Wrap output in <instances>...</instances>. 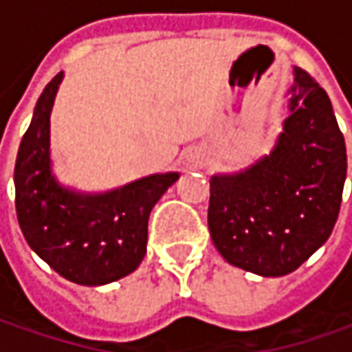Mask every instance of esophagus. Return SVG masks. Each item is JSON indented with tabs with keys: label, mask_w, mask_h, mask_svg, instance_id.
I'll use <instances>...</instances> for the list:
<instances>
[{
	"label": "esophagus",
	"mask_w": 352,
	"mask_h": 352,
	"mask_svg": "<svg viewBox=\"0 0 352 352\" xmlns=\"http://www.w3.org/2000/svg\"><path fill=\"white\" fill-rule=\"evenodd\" d=\"M199 155L197 153H187V157H185V165H187L188 169H195L197 165H199Z\"/></svg>",
	"instance_id": "34e87169"
}]
</instances>
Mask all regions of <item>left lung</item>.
I'll return each instance as SVG.
<instances>
[{
    "instance_id": "8db88e82",
    "label": "left lung",
    "mask_w": 352,
    "mask_h": 352,
    "mask_svg": "<svg viewBox=\"0 0 352 352\" xmlns=\"http://www.w3.org/2000/svg\"><path fill=\"white\" fill-rule=\"evenodd\" d=\"M290 115L271 155L210 181L208 230L230 265L261 276L296 271L339 216L346 148L327 93L294 67Z\"/></svg>"
}]
</instances>
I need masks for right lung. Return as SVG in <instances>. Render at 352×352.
Wrapping results in <instances>:
<instances>
[{
	"instance_id": "1",
	"label": "right lung",
	"mask_w": 352,
	"mask_h": 352,
	"mask_svg": "<svg viewBox=\"0 0 352 352\" xmlns=\"http://www.w3.org/2000/svg\"><path fill=\"white\" fill-rule=\"evenodd\" d=\"M62 72L38 97L15 162V208L36 255L76 285L115 283L136 271L148 218L179 173L150 175L107 195H79L50 173V111Z\"/></svg>"
}]
</instances>
